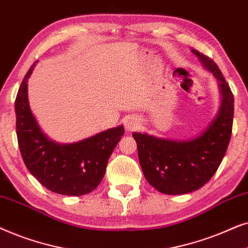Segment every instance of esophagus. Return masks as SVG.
Wrapping results in <instances>:
<instances>
[{"label":"esophagus","mask_w":248,"mask_h":248,"mask_svg":"<svg viewBox=\"0 0 248 248\" xmlns=\"http://www.w3.org/2000/svg\"><path fill=\"white\" fill-rule=\"evenodd\" d=\"M138 124H140V121H138V119H136V118H129L126 121V124H124V126H126V130L127 131H134L137 128Z\"/></svg>","instance_id":"1"}]
</instances>
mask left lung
<instances>
[{
	"instance_id": "1",
	"label": "left lung",
	"mask_w": 248,
	"mask_h": 248,
	"mask_svg": "<svg viewBox=\"0 0 248 248\" xmlns=\"http://www.w3.org/2000/svg\"><path fill=\"white\" fill-rule=\"evenodd\" d=\"M220 82L222 103L211 126L195 140L178 141L134 133L146 180L160 193L181 195L204 186L219 168L232 131L233 94L216 62L193 49Z\"/></svg>"
}]
</instances>
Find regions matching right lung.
Wrapping results in <instances>:
<instances>
[{"label": "right lung", "instance_id": "1", "mask_svg": "<svg viewBox=\"0 0 248 248\" xmlns=\"http://www.w3.org/2000/svg\"><path fill=\"white\" fill-rule=\"evenodd\" d=\"M25 75L16 97V129L22 160L32 176L53 193L80 196L94 190L103 179L108 157L124 134V126L111 128L74 144L49 140L31 114Z\"/></svg>", "mask_w": 248, "mask_h": 248}]
</instances>
